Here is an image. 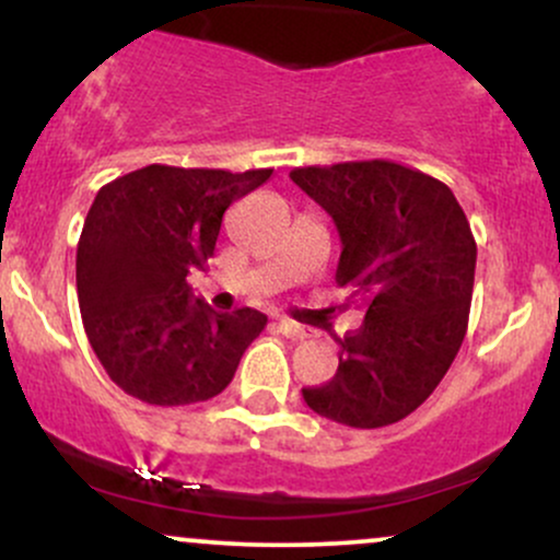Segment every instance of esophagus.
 Masks as SVG:
<instances>
[{
    "label": "esophagus",
    "instance_id": "obj_1",
    "mask_svg": "<svg viewBox=\"0 0 560 560\" xmlns=\"http://www.w3.org/2000/svg\"><path fill=\"white\" fill-rule=\"evenodd\" d=\"M276 329H279L289 339L307 337V326H302V324H298V320H292V318H276Z\"/></svg>",
    "mask_w": 560,
    "mask_h": 560
}]
</instances>
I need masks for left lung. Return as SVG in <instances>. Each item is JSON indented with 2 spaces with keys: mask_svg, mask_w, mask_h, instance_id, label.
Wrapping results in <instances>:
<instances>
[{
  "mask_svg": "<svg viewBox=\"0 0 560 560\" xmlns=\"http://www.w3.org/2000/svg\"><path fill=\"white\" fill-rule=\"evenodd\" d=\"M342 240L337 284L363 324L337 337L331 382L305 387L307 408L355 429L405 419L447 374L466 337L477 242L453 191L389 160L294 168Z\"/></svg>",
  "mask_w": 560,
  "mask_h": 560,
  "instance_id": "1",
  "label": "left lung"
}]
</instances>
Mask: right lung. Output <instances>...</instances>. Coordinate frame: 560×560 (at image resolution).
Listing matches in <instances>:
<instances>
[{
	"label": "right lung",
	"mask_w": 560,
	"mask_h": 560,
	"mask_svg": "<svg viewBox=\"0 0 560 560\" xmlns=\"http://www.w3.org/2000/svg\"><path fill=\"white\" fill-rule=\"evenodd\" d=\"M271 173L147 165L96 191L75 287L89 345L126 395L189 405L229 387L268 318L213 311L186 276L213 258L223 213Z\"/></svg>",
	"instance_id": "obj_1"
}]
</instances>
